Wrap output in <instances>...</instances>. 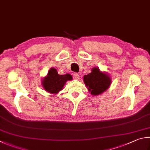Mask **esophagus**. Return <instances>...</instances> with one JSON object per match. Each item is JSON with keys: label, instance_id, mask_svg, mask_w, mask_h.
<instances>
[{"label": "esophagus", "instance_id": "34e87169", "mask_svg": "<svg viewBox=\"0 0 150 150\" xmlns=\"http://www.w3.org/2000/svg\"><path fill=\"white\" fill-rule=\"evenodd\" d=\"M73 79H75V80H78L79 79V75L77 73H73Z\"/></svg>", "mask_w": 150, "mask_h": 150}]
</instances>
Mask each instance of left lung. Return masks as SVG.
I'll list each match as a JSON object with an SVG mask.
<instances>
[{
	"label": "left lung",
	"mask_w": 150,
	"mask_h": 150,
	"mask_svg": "<svg viewBox=\"0 0 150 150\" xmlns=\"http://www.w3.org/2000/svg\"><path fill=\"white\" fill-rule=\"evenodd\" d=\"M84 82L92 95H99L106 91L111 84V79L105 73L94 67L92 72L84 76Z\"/></svg>",
	"instance_id": "obj_1"
}]
</instances>
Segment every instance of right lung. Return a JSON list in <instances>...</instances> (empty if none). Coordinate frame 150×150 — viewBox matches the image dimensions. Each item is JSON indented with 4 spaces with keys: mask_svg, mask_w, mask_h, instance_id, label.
Instances as JSON below:
<instances>
[{
    "mask_svg": "<svg viewBox=\"0 0 150 150\" xmlns=\"http://www.w3.org/2000/svg\"><path fill=\"white\" fill-rule=\"evenodd\" d=\"M72 79L69 74L59 75L56 69L51 68L48 75L42 81V86L46 91L51 94H57L62 90L67 81Z\"/></svg>",
    "mask_w": 150,
    "mask_h": 150,
    "instance_id": "add662e5",
    "label": "right lung"
}]
</instances>
